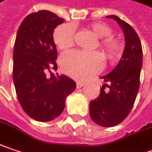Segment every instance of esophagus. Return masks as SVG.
I'll return each instance as SVG.
<instances>
[{"label":"esophagus","mask_w":152,"mask_h":152,"mask_svg":"<svg viewBox=\"0 0 152 152\" xmlns=\"http://www.w3.org/2000/svg\"><path fill=\"white\" fill-rule=\"evenodd\" d=\"M85 86V84L84 83H82V82H77V88L79 89V88H81V87H83Z\"/></svg>","instance_id":"esophagus-1"}]
</instances>
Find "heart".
Returning a JSON list of instances; mask_svg holds the SVG:
<instances>
[{
	"label": "heart",
	"instance_id": "b5f03b06",
	"mask_svg": "<svg viewBox=\"0 0 152 152\" xmlns=\"http://www.w3.org/2000/svg\"><path fill=\"white\" fill-rule=\"evenodd\" d=\"M91 29L95 34L104 38L101 42V48L109 56H116L120 45L111 37L112 29L104 23H94ZM75 29L71 24H63L56 29L54 32V42L56 46L64 50L71 47L74 42ZM102 59L97 53H89L80 50H70L61 56V66L66 74L77 80H85L92 74L98 72L102 67Z\"/></svg>",
	"mask_w": 152,
	"mask_h": 152
}]
</instances>
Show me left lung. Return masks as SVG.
Instances as JSON below:
<instances>
[{"instance_id":"8db88e82","label":"left lung","mask_w":152,"mask_h":152,"mask_svg":"<svg viewBox=\"0 0 152 152\" xmlns=\"http://www.w3.org/2000/svg\"><path fill=\"white\" fill-rule=\"evenodd\" d=\"M107 18L115 20L122 29L125 49L116 66L101 78L106 82L100 95L90 102V115L96 124L105 127L121 123L133 108L140 88L143 51L140 40L133 27L115 15ZM109 89L106 90L105 88Z\"/></svg>"}]
</instances>
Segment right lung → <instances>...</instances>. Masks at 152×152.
<instances>
[{
    "label": "right lung",
    "instance_id": "right-lung-1",
    "mask_svg": "<svg viewBox=\"0 0 152 152\" xmlns=\"http://www.w3.org/2000/svg\"><path fill=\"white\" fill-rule=\"evenodd\" d=\"M64 19L47 10L29 14L18 29L13 48V83L19 103L31 118L50 121L65 109L76 82L66 75H46L57 67L53 33Z\"/></svg>",
    "mask_w": 152,
    "mask_h": 152
}]
</instances>
